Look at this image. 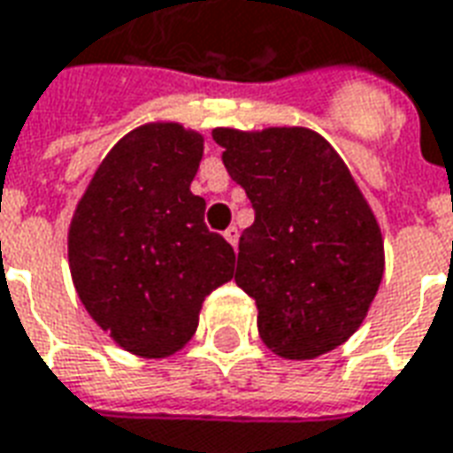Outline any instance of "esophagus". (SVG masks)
<instances>
[{"mask_svg": "<svg viewBox=\"0 0 453 453\" xmlns=\"http://www.w3.org/2000/svg\"><path fill=\"white\" fill-rule=\"evenodd\" d=\"M223 235H226V240H227V242H230V245H233V248H237V237H240V230H237L235 226L227 227Z\"/></svg>", "mask_w": 453, "mask_h": 453, "instance_id": "esophagus-1", "label": "esophagus"}]
</instances>
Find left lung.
I'll use <instances>...</instances> for the list:
<instances>
[{
	"label": "left lung",
	"mask_w": 453,
	"mask_h": 453,
	"mask_svg": "<svg viewBox=\"0 0 453 453\" xmlns=\"http://www.w3.org/2000/svg\"><path fill=\"white\" fill-rule=\"evenodd\" d=\"M213 139L255 208L240 235L235 281L257 303L259 338L287 360L346 343L378 294L385 250L343 159L306 127H218Z\"/></svg>",
	"instance_id": "8db88e82"
}]
</instances>
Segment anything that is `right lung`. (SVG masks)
<instances>
[{
    "instance_id": "add662e5",
    "label": "right lung",
    "mask_w": 453,
    "mask_h": 453,
    "mask_svg": "<svg viewBox=\"0 0 453 453\" xmlns=\"http://www.w3.org/2000/svg\"><path fill=\"white\" fill-rule=\"evenodd\" d=\"M203 137L150 122L117 142L73 213L68 265L85 311L142 358L181 350L208 294L233 280L235 252L191 194Z\"/></svg>"
}]
</instances>
